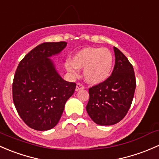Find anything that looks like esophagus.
Instances as JSON below:
<instances>
[{"instance_id": "obj_1", "label": "esophagus", "mask_w": 159, "mask_h": 159, "mask_svg": "<svg viewBox=\"0 0 159 159\" xmlns=\"http://www.w3.org/2000/svg\"><path fill=\"white\" fill-rule=\"evenodd\" d=\"M84 89V86H83V83H78L77 84H76V90L78 91V90H80V89Z\"/></svg>"}]
</instances>
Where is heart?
I'll use <instances>...</instances> for the list:
<instances>
[{
    "label": "heart",
    "mask_w": 159,
    "mask_h": 159,
    "mask_svg": "<svg viewBox=\"0 0 159 159\" xmlns=\"http://www.w3.org/2000/svg\"><path fill=\"white\" fill-rule=\"evenodd\" d=\"M113 63L112 54L105 47H87L80 50L73 61L66 62V70L73 75L78 74V68L84 69L83 76L87 83L99 84L111 74Z\"/></svg>",
    "instance_id": "heart-1"
}]
</instances>
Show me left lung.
I'll return each instance as SVG.
<instances>
[{"instance_id": "obj_1", "label": "left lung", "mask_w": 159, "mask_h": 159, "mask_svg": "<svg viewBox=\"0 0 159 159\" xmlns=\"http://www.w3.org/2000/svg\"><path fill=\"white\" fill-rule=\"evenodd\" d=\"M114 52L116 63L111 76L89 89L86 111L93 122L100 125H114L125 117L136 86L132 65L119 49L114 47Z\"/></svg>"}]
</instances>
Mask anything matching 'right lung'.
<instances>
[{
	"label": "right lung",
	"instance_id": "right-lung-1",
	"mask_svg": "<svg viewBox=\"0 0 159 159\" xmlns=\"http://www.w3.org/2000/svg\"><path fill=\"white\" fill-rule=\"evenodd\" d=\"M67 45L64 41L37 46L21 60L13 81V101L20 117L35 130L56 126L65 103L74 93L76 83L65 81L49 57Z\"/></svg>",
	"mask_w": 159,
	"mask_h": 159
}]
</instances>
